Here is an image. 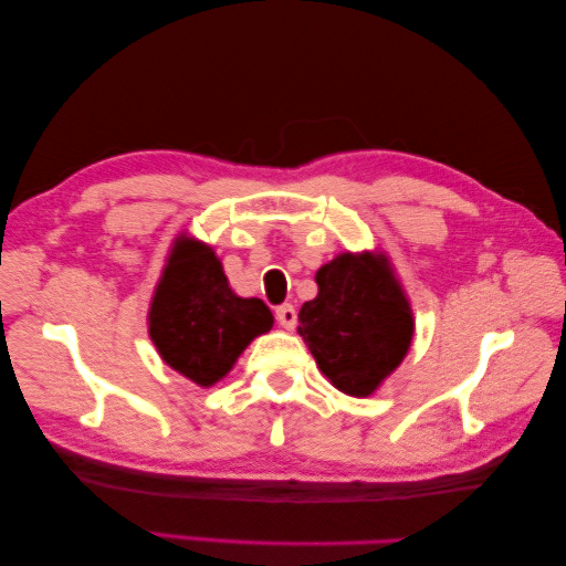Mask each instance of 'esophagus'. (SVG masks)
I'll use <instances>...</instances> for the list:
<instances>
[{"instance_id":"1","label":"esophagus","mask_w":566,"mask_h":566,"mask_svg":"<svg viewBox=\"0 0 566 566\" xmlns=\"http://www.w3.org/2000/svg\"><path fill=\"white\" fill-rule=\"evenodd\" d=\"M275 318L285 331H293L295 323H298V313H295L291 303H283V305H277V308H275Z\"/></svg>"}]
</instances>
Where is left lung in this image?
<instances>
[{
	"instance_id": "left-lung-1",
	"label": "left lung",
	"mask_w": 566,
	"mask_h": 566,
	"mask_svg": "<svg viewBox=\"0 0 566 566\" xmlns=\"http://www.w3.org/2000/svg\"><path fill=\"white\" fill-rule=\"evenodd\" d=\"M316 283L318 295L298 313L305 346L338 391L374 394L411 346L409 301L381 255H338Z\"/></svg>"
}]
</instances>
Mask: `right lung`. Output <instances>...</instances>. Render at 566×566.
<instances>
[{
    "mask_svg": "<svg viewBox=\"0 0 566 566\" xmlns=\"http://www.w3.org/2000/svg\"><path fill=\"white\" fill-rule=\"evenodd\" d=\"M271 326L273 313L261 298L230 291L212 248L175 243L150 308V338L165 364L198 386H212Z\"/></svg>",
    "mask_w": 566,
    "mask_h": 566,
    "instance_id": "add662e5",
    "label": "right lung"
}]
</instances>
